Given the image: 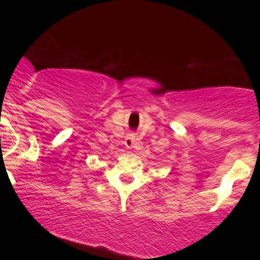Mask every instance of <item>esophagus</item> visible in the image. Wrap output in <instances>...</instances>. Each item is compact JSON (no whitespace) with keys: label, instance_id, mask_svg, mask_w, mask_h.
Listing matches in <instances>:
<instances>
[{"label":"esophagus","instance_id":"esophagus-1","mask_svg":"<svg viewBox=\"0 0 260 260\" xmlns=\"http://www.w3.org/2000/svg\"><path fill=\"white\" fill-rule=\"evenodd\" d=\"M133 143H135V136H128V137L124 140V145L128 149L132 148Z\"/></svg>","mask_w":260,"mask_h":260}]
</instances>
